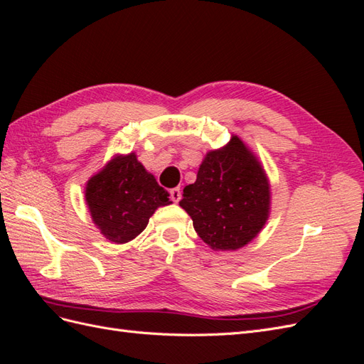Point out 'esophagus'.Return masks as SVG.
<instances>
[{"instance_id":"obj_1","label":"esophagus","mask_w":364,"mask_h":364,"mask_svg":"<svg viewBox=\"0 0 364 364\" xmlns=\"http://www.w3.org/2000/svg\"><path fill=\"white\" fill-rule=\"evenodd\" d=\"M181 197H182V193H181L179 186H176V188H171V190H170V199H171L174 203H178V202L181 200Z\"/></svg>"}]
</instances>
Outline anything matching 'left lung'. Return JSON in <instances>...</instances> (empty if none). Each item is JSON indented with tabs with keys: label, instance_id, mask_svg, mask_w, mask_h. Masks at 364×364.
I'll use <instances>...</instances> for the list:
<instances>
[{
	"label": "left lung",
	"instance_id": "8db88e82",
	"mask_svg": "<svg viewBox=\"0 0 364 364\" xmlns=\"http://www.w3.org/2000/svg\"><path fill=\"white\" fill-rule=\"evenodd\" d=\"M182 196L179 205L193 218L196 232L215 250L246 246L269 217L267 176L238 136L208 153Z\"/></svg>",
	"mask_w": 364,
	"mask_h": 364
}]
</instances>
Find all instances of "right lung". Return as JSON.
<instances>
[{"label":"right lung","mask_w":364,"mask_h":364,"mask_svg":"<svg viewBox=\"0 0 364 364\" xmlns=\"http://www.w3.org/2000/svg\"><path fill=\"white\" fill-rule=\"evenodd\" d=\"M85 197L94 223L114 243L134 240L158 206L171 203L168 193L138 162L135 153L114 158L92 176Z\"/></svg>","instance_id":"add662e5"}]
</instances>
